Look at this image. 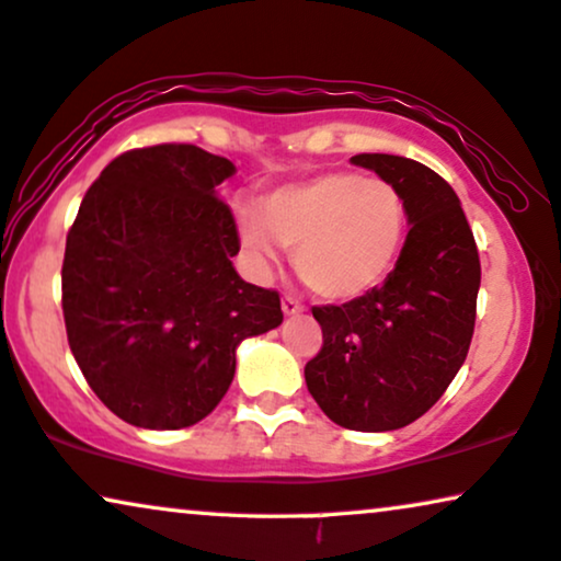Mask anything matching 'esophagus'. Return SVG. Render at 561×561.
<instances>
[{"label":"esophagus","instance_id":"obj_1","mask_svg":"<svg viewBox=\"0 0 561 561\" xmlns=\"http://www.w3.org/2000/svg\"><path fill=\"white\" fill-rule=\"evenodd\" d=\"M282 310H285V316H300L305 310L300 300H295V297H282Z\"/></svg>","mask_w":561,"mask_h":561}]
</instances>
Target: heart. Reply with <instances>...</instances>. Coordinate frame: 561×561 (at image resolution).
<instances>
[{
    "mask_svg": "<svg viewBox=\"0 0 561 561\" xmlns=\"http://www.w3.org/2000/svg\"><path fill=\"white\" fill-rule=\"evenodd\" d=\"M238 233L256 268L293 249L302 285L323 300H356L382 285L408 236V205L387 179L328 171L272 192L264 215L238 207Z\"/></svg>",
    "mask_w": 561,
    "mask_h": 561,
    "instance_id": "b5f03b06",
    "label": "heart"
}]
</instances>
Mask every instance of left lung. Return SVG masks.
I'll return each instance as SVG.
<instances>
[{"label": "left lung", "mask_w": 561, "mask_h": 561, "mask_svg": "<svg viewBox=\"0 0 561 561\" xmlns=\"http://www.w3.org/2000/svg\"><path fill=\"white\" fill-rule=\"evenodd\" d=\"M402 192L408 238L382 287L312 308L323 348L305 364L320 410L351 431H394L436 405L474 333L480 253L457 192L423 163L358 153Z\"/></svg>", "instance_id": "obj_1"}]
</instances>
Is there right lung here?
I'll use <instances>...</instances> for the list:
<instances>
[{
  "label": "right lung",
  "instance_id": "add662e5",
  "mask_svg": "<svg viewBox=\"0 0 561 561\" xmlns=\"http://www.w3.org/2000/svg\"><path fill=\"white\" fill-rule=\"evenodd\" d=\"M236 174L190 144L125 151L81 199L66 236L64 320L96 398L125 423L186 428L236 375V348L282 323L279 295L243 282L230 207Z\"/></svg>",
  "mask_w": 561,
  "mask_h": 561
}]
</instances>
